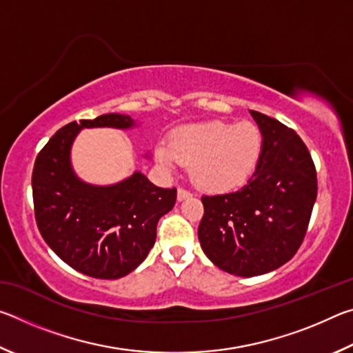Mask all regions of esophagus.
Instances as JSON below:
<instances>
[{"mask_svg":"<svg viewBox=\"0 0 353 353\" xmlns=\"http://www.w3.org/2000/svg\"><path fill=\"white\" fill-rule=\"evenodd\" d=\"M191 196V193L188 190H185V188H179L177 190V199L179 201H183V199H187V198H190Z\"/></svg>","mask_w":353,"mask_h":353,"instance_id":"obj_1","label":"esophagus"}]
</instances>
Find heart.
I'll return each mask as SVG.
<instances>
[{
	"label": "heart",
	"instance_id": "obj_1",
	"mask_svg": "<svg viewBox=\"0 0 353 353\" xmlns=\"http://www.w3.org/2000/svg\"><path fill=\"white\" fill-rule=\"evenodd\" d=\"M263 135L254 123L210 121L176 129L155 148L165 170L190 165V176L207 191H227L244 183L259 163Z\"/></svg>",
	"mask_w": 353,
	"mask_h": 353
}]
</instances>
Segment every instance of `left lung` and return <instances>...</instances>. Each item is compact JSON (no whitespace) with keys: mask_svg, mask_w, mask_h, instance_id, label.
Wrapping results in <instances>:
<instances>
[{"mask_svg":"<svg viewBox=\"0 0 353 353\" xmlns=\"http://www.w3.org/2000/svg\"><path fill=\"white\" fill-rule=\"evenodd\" d=\"M263 149L252 177L232 193L202 196L198 236L219 270L252 277L290 261L305 238L318 194L316 168L294 129L252 110Z\"/></svg>","mask_w":353,"mask_h":353,"instance_id":"obj_1","label":"left lung"}]
</instances>
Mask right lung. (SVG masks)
Instances as JSON below:
<instances>
[{"label":"right lung","mask_w":353,"mask_h":353,"mask_svg":"<svg viewBox=\"0 0 353 353\" xmlns=\"http://www.w3.org/2000/svg\"><path fill=\"white\" fill-rule=\"evenodd\" d=\"M132 124V118L119 113L68 123L34 163V213L41 236L67 265L94 279L134 271L154 246L159 219L176 204V188L155 187L141 172L112 187H93L71 170L70 148L82 128Z\"/></svg>","instance_id":"add662e5"}]
</instances>
